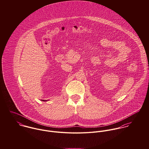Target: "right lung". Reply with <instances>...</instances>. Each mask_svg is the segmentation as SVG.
<instances>
[{
  "label": "right lung",
  "mask_w": 149,
  "mask_h": 149,
  "mask_svg": "<svg viewBox=\"0 0 149 149\" xmlns=\"http://www.w3.org/2000/svg\"><path fill=\"white\" fill-rule=\"evenodd\" d=\"M42 101H47V100H42Z\"/></svg>",
  "instance_id": "right-lung-1"
}]
</instances>
